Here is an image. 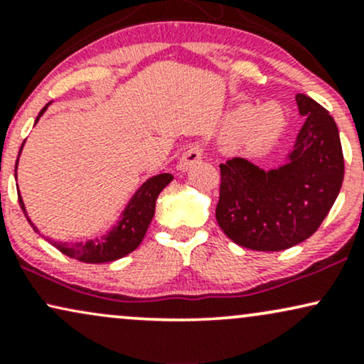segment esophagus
<instances>
[{
    "label": "esophagus",
    "instance_id": "1",
    "mask_svg": "<svg viewBox=\"0 0 364 364\" xmlns=\"http://www.w3.org/2000/svg\"><path fill=\"white\" fill-rule=\"evenodd\" d=\"M202 156H203V154H202V149H200V147L188 149L185 152V156H183L181 161H179V169H183V171L190 169L191 166L196 164V162L202 161Z\"/></svg>",
    "mask_w": 364,
    "mask_h": 364
}]
</instances>
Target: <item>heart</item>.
Here are the masks:
<instances>
[{"mask_svg":"<svg viewBox=\"0 0 364 364\" xmlns=\"http://www.w3.org/2000/svg\"><path fill=\"white\" fill-rule=\"evenodd\" d=\"M286 118L281 106L265 102L262 106H241L228 114L224 133L229 139H240L248 152H263L281 136Z\"/></svg>","mask_w":364,"mask_h":364,"instance_id":"b5f03b06","label":"heart"}]
</instances>
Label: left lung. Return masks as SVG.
<instances>
[{"label":"left lung","mask_w":364,"mask_h":364,"mask_svg":"<svg viewBox=\"0 0 364 364\" xmlns=\"http://www.w3.org/2000/svg\"><path fill=\"white\" fill-rule=\"evenodd\" d=\"M304 123L274 169L235 157L220 164L215 219L224 235L255 252H281L308 240L336 202L344 179L339 129L327 109L296 94Z\"/></svg>","instance_id":"obj_1"}]
</instances>
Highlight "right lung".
Here are the masks:
<instances>
[{
    "label": "right lung",
    "mask_w": 364,
    "mask_h": 364,
    "mask_svg": "<svg viewBox=\"0 0 364 364\" xmlns=\"http://www.w3.org/2000/svg\"><path fill=\"white\" fill-rule=\"evenodd\" d=\"M51 106V102L46 104L43 111L39 112V116L36 118V123L41 119V116L44 114L46 109ZM23 149V145H22ZM20 149V154H22ZM18 157H16V166H18ZM16 166H15V178H16ZM174 176L169 173L164 174H156V176L149 178L147 181L141 183L136 188L135 193L132 195V198L128 200V203L124 205L123 210L116 220L114 225H111L102 236L90 237L85 241H53L48 240L54 248L60 250L61 253H65L66 257L75 258L78 262L85 263H106V262H114L119 258L127 257L128 253H132L133 250H136L144 240L145 232H147L149 224L152 223L154 212H156V202L157 196L164 190L166 186L173 181ZM20 207H22L23 214L27 215V208H25L22 195H18ZM27 220L31 223L32 228L39 232V229L36 228L34 223L31 220V217L27 215Z\"/></svg>",
    "instance_id": "add662e5"
}]
</instances>
